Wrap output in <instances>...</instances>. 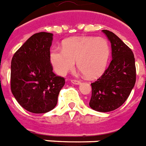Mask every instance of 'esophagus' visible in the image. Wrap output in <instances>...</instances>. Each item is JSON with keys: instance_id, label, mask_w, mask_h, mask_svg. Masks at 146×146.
I'll return each instance as SVG.
<instances>
[{"instance_id": "obj_1", "label": "esophagus", "mask_w": 146, "mask_h": 146, "mask_svg": "<svg viewBox=\"0 0 146 146\" xmlns=\"http://www.w3.org/2000/svg\"><path fill=\"white\" fill-rule=\"evenodd\" d=\"M71 82H72L73 84L75 85H78L81 83V82L79 81V80H76V79H72V80H71Z\"/></svg>"}]
</instances>
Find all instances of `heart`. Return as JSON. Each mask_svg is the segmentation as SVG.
I'll list each match as a JSON object with an SVG mask.
<instances>
[{"instance_id":"heart-1","label":"heart","mask_w":146,"mask_h":146,"mask_svg":"<svg viewBox=\"0 0 146 146\" xmlns=\"http://www.w3.org/2000/svg\"><path fill=\"white\" fill-rule=\"evenodd\" d=\"M111 49L103 38L78 36L65 40L63 48H54L50 52V61L56 73L64 75L77 66L86 77L101 75L108 64Z\"/></svg>"}]
</instances>
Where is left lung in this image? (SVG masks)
Returning a JSON list of instances; mask_svg holds the SVG:
<instances>
[{
    "label": "left lung",
    "mask_w": 146,
    "mask_h": 146,
    "mask_svg": "<svg viewBox=\"0 0 146 146\" xmlns=\"http://www.w3.org/2000/svg\"><path fill=\"white\" fill-rule=\"evenodd\" d=\"M111 42V60L108 68L97 81L91 83L90 106L95 111L115 110L124 103L136 82L133 52L114 33L103 30Z\"/></svg>",
    "instance_id": "1"
}]
</instances>
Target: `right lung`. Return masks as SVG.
<instances>
[{"label": "right lung", "instance_id": "add662e5", "mask_svg": "<svg viewBox=\"0 0 146 146\" xmlns=\"http://www.w3.org/2000/svg\"><path fill=\"white\" fill-rule=\"evenodd\" d=\"M52 34L32 35L19 48L11 63V90L23 108L33 113H45L57 104L65 79L52 72L50 47Z\"/></svg>", "mask_w": 146, "mask_h": 146}]
</instances>
